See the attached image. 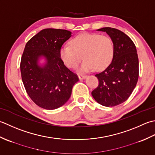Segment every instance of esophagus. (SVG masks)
Returning a JSON list of instances; mask_svg holds the SVG:
<instances>
[{"label":"esophagus","mask_w":155,"mask_h":155,"mask_svg":"<svg viewBox=\"0 0 155 155\" xmlns=\"http://www.w3.org/2000/svg\"><path fill=\"white\" fill-rule=\"evenodd\" d=\"M87 76V75H78V78L80 80H84V79H86Z\"/></svg>","instance_id":"34e87169"}]
</instances>
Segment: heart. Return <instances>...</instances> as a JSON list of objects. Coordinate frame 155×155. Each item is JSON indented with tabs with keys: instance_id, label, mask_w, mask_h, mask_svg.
<instances>
[{
	"instance_id": "obj_1",
	"label": "heart",
	"mask_w": 155,
	"mask_h": 155,
	"mask_svg": "<svg viewBox=\"0 0 155 155\" xmlns=\"http://www.w3.org/2000/svg\"><path fill=\"white\" fill-rule=\"evenodd\" d=\"M62 61L68 68L75 69L81 60L84 61L80 72H88L95 68L102 70L110 64L114 53L112 39L108 36L83 33L71 40V45L64 44L59 51Z\"/></svg>"
}]
</instances>
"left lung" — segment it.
Instances as JSON below:
<instances>
[{"mask_svg": "<svg viewBox=\"0 0 155 155\" xmlns=\"http://www.w3.org/2000/svg\"><path fill=\"white\" fill-rule=\"evenodd\" d=\"M108 35L114 44L112 62L96 77L99 85L91 92L96 102L104 106L119 105L127 100L138 79V58L133 41L121 31L111 27L97 29Z\"/></svg>", "mask_w": 155, "mask_h": 155, "instance_id": "obj_1", "label": "left lung"}]
</instances>
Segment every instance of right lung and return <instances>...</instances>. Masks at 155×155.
Returning <instances> with one entry per match:
<instances>
[{
    "label": "right lung",
    "instance_id": "1",
    "mask_svg": "<svg viewBox=\"0 0 155 155\" xmlns=\"http://www.w3.org/2000/svg\"><path fill=\"white\" fill-rule=\"evenodd\" d=\"M71 33L65 29H45L25 45L20 65L22 81L31 99L41 108L55 110L64 105L79 80L64 65L59 53Z\"/></svg>",
    "mask_w": 155,
    "mask_h": 155
}]
</instances>
